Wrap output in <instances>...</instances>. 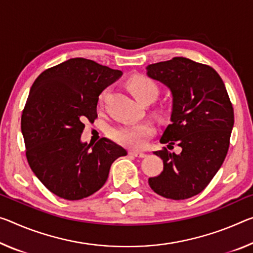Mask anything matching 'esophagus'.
<instances>
[{"mask_svg": "<svg viewBox=\"0 0 253 253\" xmlns=\"http://www.w3.org/2000/svg\"><path fill=\"white\" fill-rule=\"evenodd\" d=\"M129 154L135 156V158H139V159L145 158V156H146L145 153H143V152H138V151H130Z\"/></svg>", "mask_w": 253, "mask_h": 253, "instance_id": "obj_1", "label": "esophagus"}]
</instances>
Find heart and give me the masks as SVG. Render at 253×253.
<instances>
[{"label":"heart","mask_w":253,"mask_h":253,"mask_svg":"<svg viewBox=\"0 0 253 253\" xmlns=\"http://www.w3.org/2000/svg\"><path fill=\"white\" fill-rule=\"evenodd\" d=\"M128 89L130 90L134 97L139 102H144L153 100L158 97L159 87L156 85L153 80L144 75H135L130 78L127 82ZM105 92L100 95L99 102L101 103ZM166 115L163 109L158 110L159 117H163ZM155 131V127L151 122H143L139 124H130V125H123L110 130V136L116 142L131 148H139L145 144L146 139L153 135Z\"/></svg>","instance_id":"1"}]
</instances>
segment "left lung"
Listing matches in <instances>:
<instances>
[{
    "instance_id": "left-lung-1",
    "label": "left lung",
    "mask_w": 253,
    "mask_h": 253,
    "mask_svg": "<svg viewBox=\"0 0 253 253\" xmlns=\"http://www.w3.org/2000/svg\"><path fill=\"white\" fill-rule=\"evenodd\" d=\"M148 78L162 83L172 94L171 124L160 142L182 147L179 155L166 147L154 152L163 171L148 179L162 197L181 200L202 192L225 160L234 125V111L226 87L211 66L174 57L146 66Z\"/></svg>"
}]
</instances>
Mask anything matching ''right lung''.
Listing matches in <instances>:
<instances>
[{"mask_svg": "<svg viewBox=\"0 0 253 253\" xmlns=\"http://www.w3.org/2000/svg\"><path fill=\"white\" fill-rule=\"evenodd\" d=\"M122 75L78 57L43 71L31 86L21 117L27 159L40 182L58 197H89L106 183L115 160L127 155L106 137L94 145L81 141L84 122L98 117L99 95Z\"/></svg>", "mask_w": 253, "mask_h": 253, "instance_id": "right-lung-1", "label": "right lung"}]
</instances>
